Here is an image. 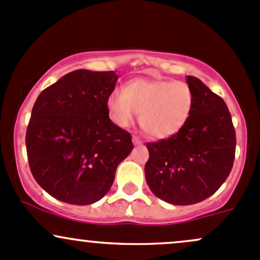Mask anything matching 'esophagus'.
Listing matches in <instances>:
<instances>
[{
	"mask_svg": "<svg viewBox=\"0 0 260 260\" xmlns=\"http://www.w3.org/2000/svg\"><path fill=\"white\" fill-rule=\"evenodd\" d=\"M133 142L134 145H142V140L138 136H133Z\"/></svg>",
	"mask_w": 260,
	"mask_h": 260,
	"instance_id": "34e87169",
	"label": "esophagus"
}]
</instances>
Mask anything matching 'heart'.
Listing matches in <instances>:
<instances>
[{
	"mask_svg": "<svg viewBox=\"0 0 260 260\" xmlns=\"http://www.w3.org/2000/svg\"><path fill=\"white\" fill-rule=\"evenodd\" d=\"M193 94L185 82L139 78L126 83L121 94L107 99L109 118L120 127H127L139 114L140 124L156 139L174 136L191 115Z\"/></svg>",
	"mask_w": 260,
	"mask_h": 260,
	"instance_id": "b5f03b06",
	"label": "heart"
}]
</instances>
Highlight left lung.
I'll list each match as a JSON object with an SVG mask.
<instances>
[{
  "label": "left lung",
  "instance_id": "obj_1",
  "mask_svg": "<svg viewBox=\"0 0 260 260\" xmlns=\"http://www.w3.org/2000/svg\"><path fill=\"white\" fill-rule=\"evenodd\" d=\"M193 94L191 115L166 140L149 142L145 178L156 197L188 206L214 193L230 175L236 152V131L222 98L196 77L187 75Z\"/></svg>",
  "mask_w": 260,
  "mask_h": 260
}]
</instances>
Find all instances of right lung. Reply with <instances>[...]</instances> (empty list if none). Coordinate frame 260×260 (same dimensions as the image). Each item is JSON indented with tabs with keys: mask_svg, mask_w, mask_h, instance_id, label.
Returning a JSON list of instances; mask_svg holds the SVG:
<instances>
[{
	"mask_svg": "<svg viewBox=\"0 0 260 260\" xmlns=\"http://www.w3.org/2000/svg\"><path fill=\"white\" fill-rule=\"evenodd\" d=\"M118 78L115 72L78 69L36 100L27 156L35 180L52 197L78 206L98 202L133 151L131 135L109 119L107 110Z\"/></svg>",
	"mask_w": 260,
	"mask_h": 260,
	"instance_id": "right-lung-1",
	"label": "right lung"
}]
</instances>
